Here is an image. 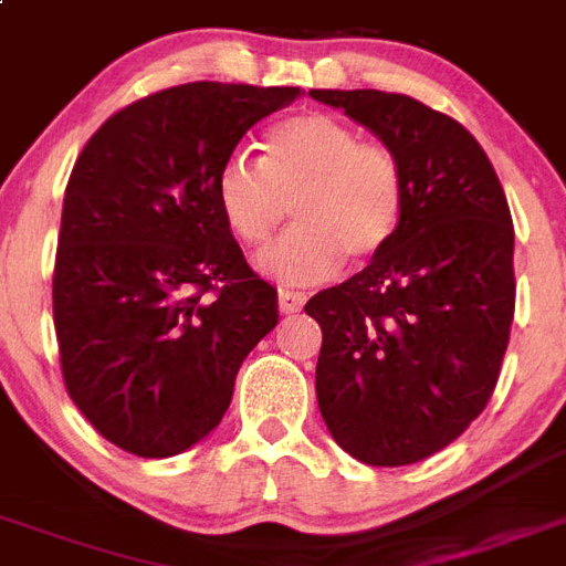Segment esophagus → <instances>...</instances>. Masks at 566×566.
<instances>
[{
	"instance_id": "obj_1",
	"label": "esophagus",
	"mask_w": 566,
	"mask_h": 566,
	"mask_svg": "<svg viewBox=\"0 0 566 566\" xmlns=\"http://www.w3.org/2000/svg\"><path fill=\"white\" fill-rule=\"evenodd\" d=\"M307 302L305 293H296V291H279V311L282 313H296L302 311V305Z\"/></svg>"
}]
</instances>
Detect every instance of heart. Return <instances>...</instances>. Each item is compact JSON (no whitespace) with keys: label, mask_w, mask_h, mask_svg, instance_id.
<instances>
[{"label":"heart","mask_w":566,"mask_h":566,"mask_svg":"<svg viewBox=\"0 0 566 566\" xmlns=\"http://www.w3.org/2000/svg\"><path fill=\"white\" fill-rule=\"evenodd\" d=\"M224 224L247 250L273 239L287 212L298 224L261 255L279 282L313 284L342 259L365 264L391 247L406 218L400 158L363 144L348 123L325 112L291 114L261 140V164L230 155L216 175Z\"/></svg>","instance_id":"1"}]
</instances>
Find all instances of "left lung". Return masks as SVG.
<instances>
[{
	"mask_svg": "<svg viewBox=\"0 0 566 566\" xmlns=\"http://www.w3.org/2000/svg\"><path fill=\"white\" fill-rule=\"evenodd\" d=\"M400 158L406 218L386 253L305 305L319 322L316 400L368 467H408L486 408L515 313V230L486 151L406 94L311 88Z\"/></svg>",
	"mask_w": 566,
	"mask_h": 566,
	"instance_id": "1",
	"label": "left lung"
}]
</instances>
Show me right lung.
Wrapping results in <instances>:
<instances>
[{"instance_id":"1","label":"right lung","mask_w":566,"mask_h":566,"mask_svg":"<svg viewBox=\"0 0 566 566\" xmlns=\"http://www.w3.org/2000/svg\"><path fill=\"white\" fill-rule=\"evenodd\" d=\"M293 85L187 83L112 114L65 187L54 327L71 400L137 458H172L230 408L247 354L279 322L247 268L216 175Z\"/></svg>"}]
</instances>
